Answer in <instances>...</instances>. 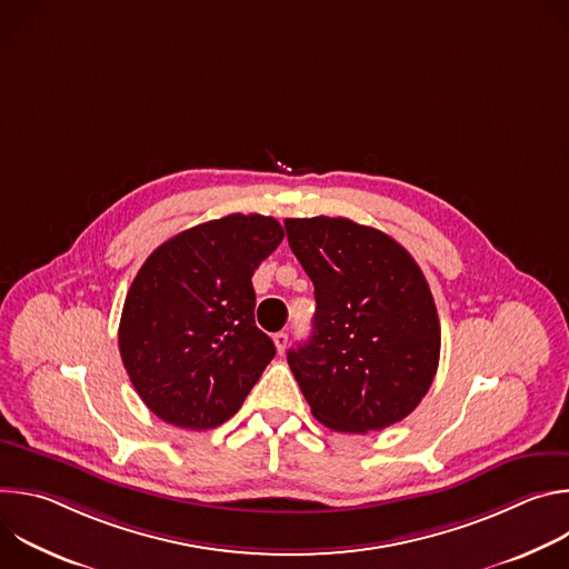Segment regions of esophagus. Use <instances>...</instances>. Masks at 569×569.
<instances>
[{
    "instance_id": "esophagus-1",
    "label": "esophagus",
    "mask_w": 569,
    "mask_h": 569,
    "mask_svg": "<svg viewBox=\"0 0 569 569\" xmlns=\"http://www.w3.org/2000/svg\"><path fill=\"white\" fill-rule=\"evenodd\" d=\"M274 347H277V351L279 353H283L286 351V347H288V333H274Z\"/></svg>"
}]
</instances>
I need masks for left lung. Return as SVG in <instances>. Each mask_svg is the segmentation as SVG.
<instances>
[{"instance_id":"1","label":"left lung","mask_w":569,"mask_h":569,"mask_svg":"<svg viewBox=\"0 0 569 569\" xmlns=\"http://www.w3.org/2000/svg\"><path fill=\"white\" fill-rule=\"evenodd\" d=\"M315 286L312 336L288 365L312 417L338 432L385 430L415 412L441 351L430 286L398 242L349 218H286Z\"/></svg>"}]
</instances>
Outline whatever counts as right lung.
<instances>
[{
    "label": "right lung",
    "mask_w": 569,
    "mask_h": 569,
    "mask_svg": "<svg viewBox=\"0 0 569 569\" xmlns=\"http://www.w3.org/2000/svg\"><path fill=\"white\" fill-rule=\"evenodd\" d=\"M283 227L231 213L169 238L146 259L123 303L119 351L146 408L176 428L231 419L274 358L257 327L254 270Z\"/></svg>",
    "instance_id": "obj_1"
}]
</instances>
